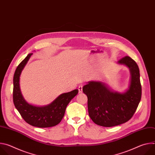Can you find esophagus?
I'll return each mask as SVG.
<instances>
[{"label":"esophagus","mask_w":155,"mask_h":155,"mask_svg":"<svg viewBox=\"0 0 155 155\" xmlns=\"http://www.w3.org/2000/svg\"><path fill=\"white\" fill-rule=\"evenodd\" d=\"M83 92V86L82 85H80L78 86V93H81Z\"/></svg>","instance_id":"obj_1"}]
</instances>
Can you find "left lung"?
Returning a JSON list of instances; mask_svg holds the SVG:
<instances>
[{"label":"left lung","mask_w":155,"mask_h":155,"mask_svg":"<svg viewBox=\"0 0 155 155\" xmlns=\"http://www.w3.org/2000/svg\"><path fill=\"white\" fill-rule=\"evenodd\" d=\"M129 68L130 82L125 93L112 91L103 83L89 81L83 87L87 97L88 114L93 121L104 127H112L129 121L134 115L142 96L139 69L129 56L118 61Z\"/></svg>","instance_id":"8db88e82"}]
</instances>
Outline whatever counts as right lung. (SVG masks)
Returning <instances> with one entry per match:
<instances>
[{
    "label": "right lung",
    "instance_id": "add662e5",
    "mask_svg": "<svg viewBox=\"0 0 155 155\" xmlns=\"http://www.w3.org/2000/svg\"><path fill=\"white\" fill-rule=\"evenodd\" d=\"M32 54H29L17 67L13 77V103L24 120L28 124L38 127H49L58 124L62 120L71 101L78 94L74 90L59 96L48 105L37 107L28 104L21 94L19 88V77L25 66Z\"/></svg>",
    "mask_w": 155,
    "mask_h": 155
}]
</instances>
